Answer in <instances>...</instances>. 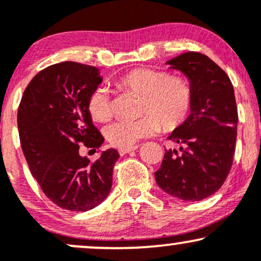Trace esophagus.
I'll use <instances>...</instances> for the list:
<instances>
[{
    "instance_id": "obj_1",
    "label": "esophagus",
    "mask_w": 261,
    "mask_h": 261,
    "mask_svg": "<svg viewBox=\"0 0 261 261\" xmlns=\"http://www.w3.org/2000/svg\"><path fill=\"white\" fill-rule=\"evenodd\" d=\"M137 148H139V146H134V147H128V148H119V153H120V155H124L128 153V152L135 151V149Z\"/></svg>"
}]
</instances>
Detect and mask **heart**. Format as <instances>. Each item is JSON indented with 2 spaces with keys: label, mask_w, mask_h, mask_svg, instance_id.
<instances>
[{
  "label": "heart",
  "mask_w": 261,
  "mask_h": 261,
  "mask_svg": "<svg viewBox=\"0 0 261 261\" xmlns=\"http://www.w3.org/2000/svg\"><path fill=\"white\" fill-rule=\"evenodd\" d=\"M115 86L124 92L140 95L142 116L137 120L116 121L106 128L108 142L114 147H134L140 140L157 134L161 125L166 131H174L187 122L191 114L193 88L187 77L180 74L134 68L119 77ZM87 108L95 121L106 122L113 116L112 100L103 89L92 93Z\"/></svg>",
  "instance_id": "b5f03b06"
}]
</instances>
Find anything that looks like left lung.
Segmentation results:
<instances>
[{
  "instance_id": "left-lung-1",
  "label": "left lung",
  "mask_w": 261,
  "mask_h": 261,
  "mask_svg": "<svg viewBox=\"0 0 261 261\" xmlns=\"http://www.w3.org/2000/svg\"><path fill=\"white\" fill-rule=\"evenodd\" d=\"M168 64L188 76L194 103L187 122L168 137L180 145V152L166 149L155 181L176 199L200 201L222 187L233 164L238 122L234 89L227 73L203 54L184 53Z\"/></svg>"
}]
</instances>
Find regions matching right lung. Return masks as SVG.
<instances>
[{"label": "right lung", "instance_id": "right-lung-1", "mask_svg": "<svg viewBox=\"0 0 261 261\" xmlns=\"http://www.w3.org/2000/svg\"><path fill=\"white\" fill-rule=\"evenodd\" d=\"M101 83L94 66L60 62L34 76L18 108L23 153L43 193L70 211H88L109 195L115 149L91 162L80 145L99 149L104 137L93 125L87 103Z\"/></svg>", "mask_w": 261, "mask_h": 261}]
</instances>
